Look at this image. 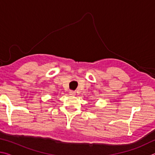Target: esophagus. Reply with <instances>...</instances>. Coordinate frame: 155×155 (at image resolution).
<instances>
[{"mask_svg":"<svg viewBox=\"0 0 155 155\" xmlns=\"http://www.w3.org/2000/svg\"><path fill=\"white\" fill-rule=\"evenodd\" d=\"M69 94H70V95H71V96H75L76 92L74 91H70Z\"/></svg>","mask_w":155,"mask_h":155,"instance_id":"obj_1","label":"esophagus"}]
</instances>
